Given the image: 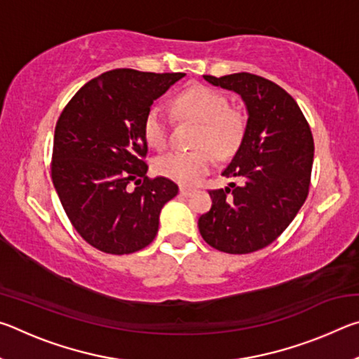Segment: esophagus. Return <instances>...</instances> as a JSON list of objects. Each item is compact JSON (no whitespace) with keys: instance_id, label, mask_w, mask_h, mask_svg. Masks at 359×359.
<instances>
[{"instance_id":"1","label":"esophagus","mask_w":359,"mask_h":359,"mask_svg":"<svg viewBox=\"0 0 359 359\" xmlns=\"http://www.w3.org/2000/svg\"><path fill=\"white\" fill-rule=\"evenodd\" d=\"M193 193L191 188H187V187H180V194L182 196H190V194Z\"/></svg>"}]
</instances>
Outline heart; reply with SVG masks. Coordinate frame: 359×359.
Segmentation results:
<instances>
[{
  "mask_svg": "<svg viewBox=\"0 0 359 359\" xmlns=\"http://www.w3.org/2000/svg\"><path fill=\"white\" fill-rule=\"evenodd\" d=\"M174 107L182 117L199 121L194 137L198 149L190 151H168L154 160V169L163 177L182 185H196L208 174L218 156H229L239 149L245 133V118L239 111L229 107L223 93L193 85L174 98ZM144 139L151 149L163 150L169 141L168 118L161 107L151 106L144 118Z\"/></svg>",
  "mask_w": 359,
  "mask_h": 359,
  "instance_id": "obj_1",
  "label": "heart"
}]
</instances>
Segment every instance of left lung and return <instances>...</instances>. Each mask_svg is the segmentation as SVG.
Here are the masks:
<instances>
[{
	"instance_id": "obj_1",
	"label": "left lung",
	"mask_w": 359,
	"mask_h": 359,
	"mask_svg": "<svg viewBox=\"0 0 359 359\" xmlns=\"http://www.w3.org/2000/svg\"><path fill=\"white\" fill-rule=\"evenodd\" d=\"M204 79L241 95L248 118L222 172L238 184L209 191L212 208L199 217V233L224 253L257 252L287 229L306 201L313 163L311 126L291 95L264 77L238 72Z\"/></svg>"
}]
</instances>
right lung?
<instances>
[{
    "mask_svg": "<svg viewBox=\"0 0 359 359\" xmlns=\"http://www.w3.org/2000/svg\"><path fill=\"white\" fill-rule=\"evenodd\" d=\"M184 76L107 71L85 83L60 115L53 187L72 226L101 252L128 255L147 247L163 205L179 193L172 180L147 177L142 125L154 101Z\"/></svg>",
    "mask_w": 359,
    "mask_h": 359,
    "instance_id": "add662e5",
    "label": "right lung"
}]
</instances>
